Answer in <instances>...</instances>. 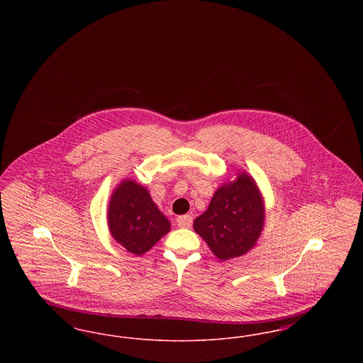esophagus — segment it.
Instances as JSON below:
<instances>
[{"instance_id":"esophagus-1","label":"esophagus","mask_w":363,"mask_h":363,"mask_svg":"<svg viewBox=\"0 0 363 363\" xmlns=\"http://www.w3.org/2000/svg\"><path fill=\"white\" fill-rule=\"evenodd\" d=\"M177 223H178V227H181V228H189L191 223H193V218L190 215L178 216L177 218Z\"/></svg>"}]
</instances>
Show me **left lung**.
<instances>
[{
	"instance_id": "1",
	"label": "left lung",
	"mask_w": 363,
	"mask_h": 363,
	"mask_svg": "<svg viewBox=\"0 0 363 363\" xmlns=\"http://www.w3.org/2000/svg\"><path fill=\"white\" fill-rule=\"evenodd\" d=\"M265 220L264 200L256 181L238 174L215 191L207 211L194 219V231L207 242L218 259H235L259 240Z\"/></svg>"
}]
</instances>
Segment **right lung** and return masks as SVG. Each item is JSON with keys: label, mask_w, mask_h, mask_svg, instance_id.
I'll return each instance as SVG.
<instances>
[{"label": "right lung", "mask_w": 363, "mask_h": 363, "mask_svg": "<svg viewBox=\"0 0 363 363\" xmlns=\"http://www.w3.org/2000/svg\"><path fill=\"white\" fill-rule=\"evenodd\" d=\"M107 223L113 238L136 256L148 252L170 231V222L150 191L132 179H123L113 191Z\"/></svg>", "instance_id": "obj_1"}]
</instances>
